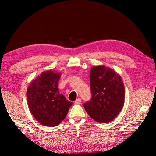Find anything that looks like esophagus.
I'll list each match as a JSON object with an SVG mask.
<instances>
[{
    "mask_svg": "<svg viewBox=\"0 0 156 156\" xmlns=\"http://www.w3.org/2000/svg\"><path fill=\"white\" fill-rule=\"evenodd\" d=\"M75 104H81V100L80 98H78L77 100H76V101H75Z\"/></svg>",
    "mask_w": 156,
    "mask_h": 156,
    "instance_id": "34e87169",
    "label": "esophagus"
}]
</instances>
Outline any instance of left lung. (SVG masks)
<instances>
[{"mask_svg":"<svg viewBox=\"0 0 156 156\" xmlns=\"http://www.w3.org/2000/svg\"><path fill=\"white\" fill-rule=\"evenodd\" d=\"M91 100L84 103L88 115L100 123L114 120L124 104L122 79L116 71L104 66L92 67L90 72Z\"/></svg>","mask_w":156,"mask_h":156,"instance_id":"8db88e82","label":"left lung"}]
</instances>
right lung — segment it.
<instances>
[{"label": "right lung", "mask_w": 156, "mask_h": 156, "mask_svg": "<svg viewBox=\"0 0 156 156\" xmlns=\"http://www.w3.org/2000/svg\"><path fill=\"white\" fill-rule=\"evenodd\" d=\"M60 78V72L45 71L32 80L27 88V102L31 114L45 126L60 124L72 105V103L59 92Z\"/></svg>", "instance_id": "add662e5"}]
</instances>
